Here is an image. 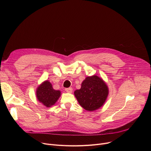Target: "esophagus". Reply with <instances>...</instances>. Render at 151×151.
Instances as JSON below:
<instances>
[{
    "label": "esophagus",
    "mask_w": 151,
    "mask_h": 151,
    "mask_svg": "<svg viewBox=\"0 0 151 151\" xmlns=\"http://www.w3.org/2000/svg\"><path fill=\"white\" fill-rule=\"evenodd\" d=\"M65 91L68 93H72L73 91V89H72V88H68L65 89Z\"/></svg>",
    "instance_id": "obj_1"
}]
</instances>
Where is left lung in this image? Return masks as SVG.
Segmentation results:
<instances>
[{"label":"left lung","mask_w":151,"mask_h":151,"mask_svg":"<svg viewBox=\"0 0 151 151\" xmlns=\"http://www.w3.org/2000/svg\"><path fill=\"white\" fill-rule=\"evenodd\" d=\"M74 94L84 109L94 111L104 104L109 94V88L101 78L93 75L86 77L81 88L75 91Z\"/></svg>","instance_id":"obj_1"}]
</instances>
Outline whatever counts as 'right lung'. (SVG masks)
Masks as SVG:
<instances>
[{
	"mask_svg": "<svg viewBox=\"0 0 151 151\" xmlns=\"http://www.w3.org/2000/svg\"><path fill=\"white\" fill-rule=\"evenodd\" d=\"M36 95L37 100L43 105L50 107L55 104L61 96L60 90L53 88L49 81H45L40 83L36 89Z\"/></svg>",
	"mask_w": 151,
	"mask_h": 151,
	"instance_id": "1",
	"label": "right lung"
}]
</instances>
